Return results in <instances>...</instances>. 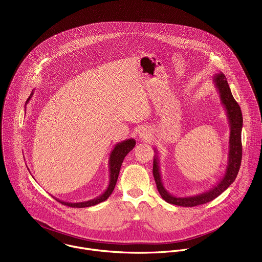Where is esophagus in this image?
Segmentation results:
<instances>
[{
	"label": "esophagus",
	"mask_w": 262,
	"mask_h": 262,
	"mask_svg": "<svg viewBox=\"0 0 262 262\" xmlns=\"http://www.w3.org/2000/svg\"><path fill=\"white\" fill-rule=\"evenodd\" d=\"M138 135H139V137H140L142 140H146V139L149 137V135H150L149 129H147V128H145V127L140 128V129H139V132H138Z\"/></svg>",
	"instance_id": "1"
}]
</instances>
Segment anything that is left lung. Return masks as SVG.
<instances>
[{
	"label": "left lung",
	"mask_w": 262,
	"mask_h": 262,
	"mask_svg": "<svg viewBox=\"0 0 262 262\" xmlns=\"http://www.w3.org/2000/svg\"><path fill=\"white\" fill-rule=\"evenodd\" d=\"M212 82L214 83L219 96L221 103L223 104L226 116L229 122V140H228V159L227 165L222 178L215 184L211 189L189 196H175L171 194L164 186L161 177L160 170V161L158 158V150L155 148V158H154V166H152V174L157 184V188L161 194V196L169 204H173L176 206L182 207H194L202 204H206L219 194H221L235 179L242 161V127H243V117L241 107L237 102L234 100L231 91L229 89L228 83L226 81L225 76L221 74H217L212 78Z\"/></svg>",
	"instance_id": "8db88e82"
}]
</instances>
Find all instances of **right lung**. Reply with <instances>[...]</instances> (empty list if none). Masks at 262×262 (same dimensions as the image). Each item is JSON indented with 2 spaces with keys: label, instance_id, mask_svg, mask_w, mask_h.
<instances>
[{
  "label": "right lung",
  "instance_id": "obj_1",
  "mask_svg": "<svg viewBox=\"0 0 262 262\" xmlns=\"http://www.w3.org/2000/svg\"><path fill=\"white\" fill-rule=\"evenodd\" d=\"M33 93L31 94L30 98L27 100L26 105L28 104V102L31 100ZM135 139L130 138V139H126L124 141H121L119 143H117L114 146V149L112 150L111 155H110V160H108V170H110V182H108V186L107 188L104 190V192L102 194H100L99 196L89 200V201H85V202H80V203H69V202H63L60 201L58 199H56V201H58L59 203L73 207V208H85V207H91L94 205H97L103 201H105L113 192L118 177H119V173L121 170V166L122 163L125 159V157L129 154V151H131L133 149V147L135 146Z\"/></svg>",
  "mask_w": 262,
  "mask_h": 262
}]
</instances>
